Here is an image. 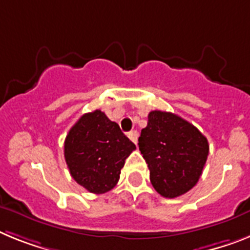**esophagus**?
Instances as JSON below:
<instances>
[{"label":"esophagus","mask_w":250,"mask_h":250,"mask_svg":"<svg viewBox=\"0 0 250 250\" xmlns=\"http://www.w3.org/2000/svg\"><path fill=\"white\" fill-rule=\"evenodd\" d=\"M128 138L134 143V145H137L138 142V132L137 131H132L128 133Z\"/></svg>","instance_id":"obj_1"}]
</instances>
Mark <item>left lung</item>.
<instances>
[{
  "label": "left lung",
  "instance_id": "obj_1",
  "mask_svg": "<svg viewBox=\"0 0 250 250\" xmlns=\"http://www.w3.org/2000/svg\"><path fill=\"white\" fill-rule=\"evenodd\" d=\"M138 146L152 186L164 197L186 194L200 179L209 143L195 125L170 112L152 110Z\"/></svg>",
  "mask_w": 250,
  "mask_h": 250
}]
</instances>
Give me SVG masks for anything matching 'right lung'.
Here are the masks:
<instances>
[{"mask_svg":"<svg viewBox=\"0 0 250 250\" xmlns=\"http://www.w3.org/2000/svg\"><path fill=\"white\" fill-rule=\"evenodd\" d=\"M134 149L119 125L99 109L80 117L64 143L71 177L93 194H104L117 185L125 158Z\"/></svg>","mask_w":250,"mask_h":250,"instance_id":"right-lung-1","label":"right lung"}]
</instances>
